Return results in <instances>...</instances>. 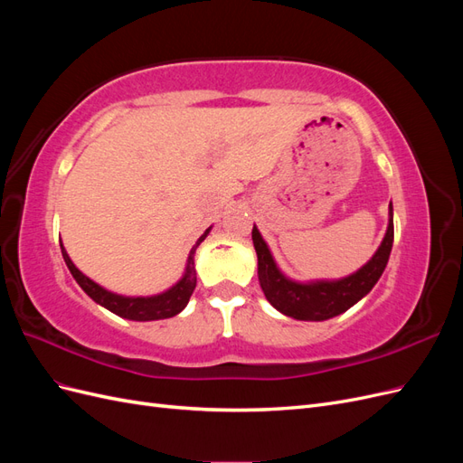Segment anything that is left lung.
<instances>
[{
	"mask_svg": "<svg viewBox=\"0 0 463 463\" xmlns=\"http://www.w3.org/2000/svg\"><path fill=\"white\" fill-rule=\"evenodd\" d=\"M392 203L388 230L381 247L376 249L373 259L361 266L352 276L342 279H317V282H296L278 269L269 245L262 240L257 226H253V245L259 259V284L266 299L274 309L286 317L298 320H328L338 317L349 307H354L374 288L378 278L383 276L388 257L394 243V220H392Z\"/></svg>",
	"mask_w": 463,
	"mask_h": 463,
	"instance_id": "8db88e82",
	"label": "left lung"
}]
</instances>
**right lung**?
<instances>
[{
  "label": "right lung",
  "mask_w": 463,
  "mask_h": 463,
  "mask_svg": "<svg viewBox=\"0 0 463 463\" xmlns=\"http://www.w3.org/2000/svg\"><path fill=\"white\" fill-rule=\"evenodd\" d=\"M208 232H210V228L199 237V241L193 245L189 259H187L184 278H181L179 282L175 286H172L170 289H165V291L158 293V296H150V298H128V296H118V293H111V291L104 289L102 286L92 282L89 276H85L77 269L73 260L69 259L63 243H61V255H63V260L67 264L69 272H71L73 278L77 279V284L85 289L87 296L90 299H94L98 305H102L114 315L129 318V320H160V318L175 317L177 313H181L187 307L191 293H193L194 286H197V272H194V250H197V247L204 241Z\"/></svg>",
  "instance_id": "obj_1"
}]
</instances>
